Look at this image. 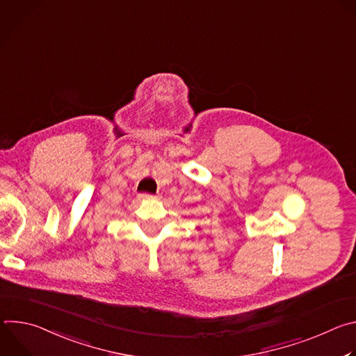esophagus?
I'll list each match as a JSON object with an SVG mask.
<instances>
[{"label": "esophagus", "mask_w": 356, "mask_h": 356, "mask_svg": "<svg viewBox=\"0 0 356 356\" xmlns=\"http://www.w3.org/2000/svg\"><path fill=\"white\" fill-rule=\"evenodd\" d=\"M139 197H140V198H155L156 195L149 194V193H142V194H139Z\"/></svg>", "instance_id": "esophagus-1"}]
</instances>
